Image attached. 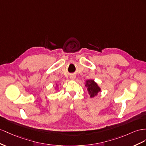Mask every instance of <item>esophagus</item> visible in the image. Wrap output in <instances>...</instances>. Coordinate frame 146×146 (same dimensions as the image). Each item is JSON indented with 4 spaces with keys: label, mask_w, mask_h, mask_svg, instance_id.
I'll list each match as a JSON object with an SVG mask.
<instances>
[{
    "label": "esophagus",
    "mask_w": 146,
    "mask_h": 146,
    "mask_svg": "<svg viewBox=\"0 0 146 146\" xmlns=\"http://www.w3.org/2000/svg\"><path fill=\"white\" fill-rule=\"evenodd\" d=\"M76 78V76H74V75H72V76H70V79H71V80H74V79H75Z\"/></svg>",
    "instance_id": "obj_1"
}]
</instances>
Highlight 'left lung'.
<instances>
[{
	"label": "left lung",
	"instance_id": "8db88e82",
	"mask_svg": "<svg viewBox=\"0 0 146 146\" xmlns=\"http://www.w3.org/2000/svg\"><path fill=\"white\" fill-rule=\"evenodd\" d=\"M86 86L87 87V89L90 95V97H94L95 95L98 94V92L100 91V87L94 80H87Z\"/></svg>",
	"mask_w": 146,
	"mask_h": 146
}]
</instances>
